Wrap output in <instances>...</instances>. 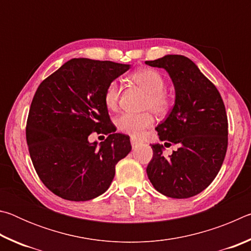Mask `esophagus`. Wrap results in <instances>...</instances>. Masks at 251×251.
Wrapping results in <instances>:
<instances>
[{
    "label": "esophagus",
    "mask_w": 251,
    "mask_h": 251,
    "mask_svg": "<svg viewBox=\"0 0 251 251\" xmlns=\"http://www.w3.org/2000/svg\"><path fill=\"white\" fill-rule=\"evenodd\" d=\"M130 143H131V147H133V148H137L142 144L141 142L137 141L136 138H130Z\"/></svg>",
    "instance_id": "esophagus-1"
}]
</instances>
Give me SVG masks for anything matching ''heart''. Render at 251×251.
<instances>
[{
    "mask_svg": "<svg viewBox=\"0 0 251 251\" xmlns=\"http://www.w3.org/2000/svg\"><path fill=\"white\" fill-rule=\"evenodd\" d=\"M129 78L147 93L145 109H151L157 115H164L169 107V99L165 90V79L159 72L152 69H141L131 73ZM121 95V87L113 80L106 87L104 94L105 105L109 109H116ZM154 124V116L151 113H124L116 120L117 128L134 138L142 137L144 130Z\"/></svg>",
    "mask_w": 251,
    "mask_h": 251,
    "instance_id": "obj_1",
    "label": "heart"
}]
</instances>
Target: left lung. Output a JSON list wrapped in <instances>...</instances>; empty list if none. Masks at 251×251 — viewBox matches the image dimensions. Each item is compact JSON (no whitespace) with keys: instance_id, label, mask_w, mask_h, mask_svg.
Returning a JSON list of instances; mask_svg holds the SVG:
<instances>
[{"instance_id":"1","label":"left lung","mask_w":251,"mask_h":251,"mask_svg":"<svg viewBox=\"0 0 251 251\" xmlns=\"http://www.w3.org/2000/svg\"><path fill=\"white\" fill-rule=\"evenodd\" d=\"M145 64L164 69L172 79L175 103L156 130L165 146L173 143L179 147L165 157V147L152 144L154 154L146 168L147 176L165 196L193 197L215 179L226 156L228 121L223 99L188 57L168 54Z\"/></svg>"}]
</instances>
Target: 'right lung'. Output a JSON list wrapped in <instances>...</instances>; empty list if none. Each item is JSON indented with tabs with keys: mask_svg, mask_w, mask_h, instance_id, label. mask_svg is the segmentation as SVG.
I'll list each match as a JSON object with an SVG mask.
<instances>
[{
	"mask_svg": "<svg viewBox=\"0 0 251 251\" xmlns=\"http://www.w3.org/2000/svg\"><path fill=\"white\" fill-rule=\"evenodd\" d=\"M130 64L72 58L40 84L26 124L34 168L50 192L72 201L100 196L112 184L115 166L131 151L127 136L113 131L104 94ZM96 131L105 142L91 143Z\"/></svg>",
	"mask_w": 251,
	"mask_h": 251,
	"instance_id": "obj_1",
	"label": "right lung"
}]
</instances>
